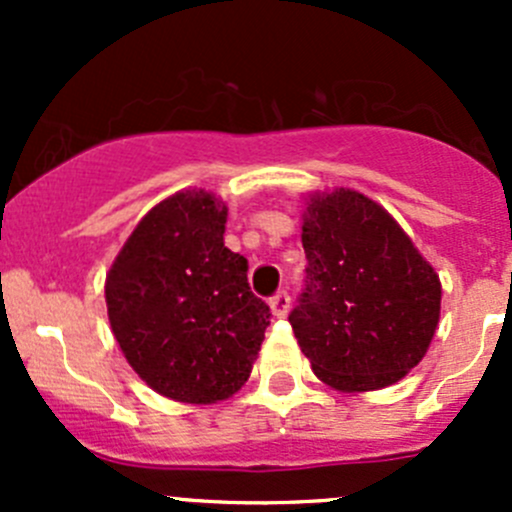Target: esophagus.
Instances as JSON below:
<instances>
[{
  "label": "esophagus",
  "instance_id": "34e87169",
  "mask_svg": "<svg viewBox=\"0 0 512 512\" xmlns=\"http://www.w3.org/2000/svg\"><path fill=\"white\" fill-rule=\"evenodd\" d=\"M270 309H272V314H275L277 319L287 317V312H289V294L285 292V289H280V292H277L275 297L270 299Z\"/></svg>",
  "mask_w": 512,
  "mask_h": 512
}]
</instances>
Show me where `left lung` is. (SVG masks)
<instances>
[{
  "mask_svg": "<svg viewBox=\"0 0 512 512\" xmlns=\"http://www.w3.org/2000/svg\"><path fill=\"white\" fill-rule=\"evenodd\" d=\"M307 280L289 314L317 379L347 394L396 384L426 356L441 280L401 225L349 188L307 200Z\"/></svg>",
  "mask_w": 512,
  "mask_h": 512,
  "instance_id": "1",
  "label": "left lung"
}]
</instances>
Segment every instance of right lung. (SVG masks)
Here are the masks:
<instances>
[{
    "label": "right lung",
    "instance_id": "1",
    "mask_svg": "<svg viewBox=\"0 0 512 512\" xmlns=\"http://www.w3.org/2000/svg\"><path fill=\"white\" fill-rule=\"evenodd\" d=\"M227 205L180 190L143 215L106 275L113 337L138 376L183 404L230 399L250 379L270 307L225 247Z\"/></svg>",
    "mask_w": 512,
    "mask_h": 512
}]
</instances>
